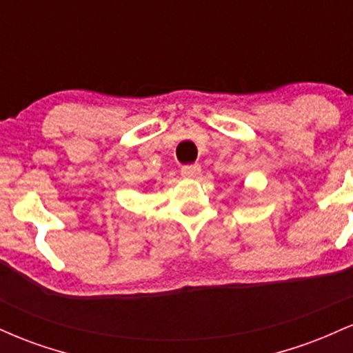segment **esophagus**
<instances>
[{
	"mask_svg": "<svg viewBox=\"0 0 353 353\" xmlns=\"http://www.w3.org/2000/svg\"><path fill=\"white\" fill-rule=\"evenodd\" d=\"M199 172H201L199 164H188V165H182L181 168V174L184 177H196V176H199Z\"/></svg>",
	"mask_w": 353,
	"mask_h": 353,
	"instance_id": "obj_1",
	"label": "esophagus"
}]
</instances>
